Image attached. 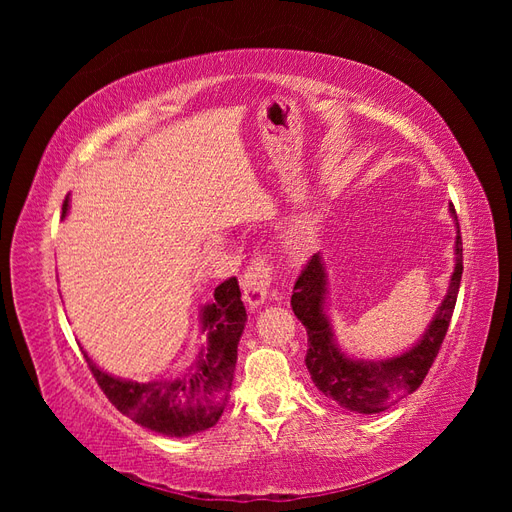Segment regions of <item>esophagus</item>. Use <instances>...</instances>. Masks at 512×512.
Here are the masks:
<instances>
[{
    "label": "esophagus",
    "instance_id": "34e87169",
    "mask_svg": "<svg viewBox=\"0 0 512 512\" xmlns=\"http://www.w3.org/2000/svg\"><path fill=\"white\" fill-rule=\"evenodd\" d=\"M273 282V265L265 258L258 256L250 265H247L241 286H243V299L250 307H260L269 299V288Z\"/></svg>",
    "mask_w": 512,
    "mask_h": 512
}]
</instances>
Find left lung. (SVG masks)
<instances>
[{
  "label": "left lung",
  "mask_w": 512,
  "mask_h": 512,
  "mask_svg": "<svg viewBox=\"0 0 512 512\" xmlns=\"http://www.w3.org/2000/svg\"><path fill=\"white\" fill-rule=\"evenodd\" d=\"M455 226V269L446 297L433 314L429 327L418 342L391 359H350L337 346L333 324L327 316V269L320 254H314L294 282L292 312L307 331L305 365L318 391L339 406L356 414H376L395 406L423 384L427 371L438 356L442 339L451 324L463 273V247L455 207L448 205Z\"/></svg>",
  "instance_id": "left-lung-1"
}]
</instances>
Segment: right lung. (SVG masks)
Returning a JSON list of instances; mask_svg holds the SVG:
<instances>
[{
	"label": "right lung",
	"instance_id": "add662e5",
	"mask_svg": "<svg viewBox=\"0 0 512 512\" xmlns=\"http://www.w3.org/2000/svg\"><path fill=\"white\" fill-rule=\"evenodd\" d=\"M68 215V198L64 213ZM215 301L200 314V329L207 344L192 367L173 380L132 382L102 371L85 352L87 365L108 401L134 423L168 438H185L220 421L237 365V346L247 314L237 277L222 282L213 292Z\"/></svg>",
	"mask_w": 512,
	"mask_h": 512
}]
</instances>
